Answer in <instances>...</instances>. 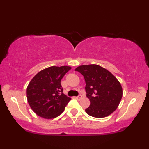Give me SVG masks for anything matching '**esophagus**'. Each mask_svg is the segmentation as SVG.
Here are the masks:
<instances>
[{"label":"esophagus","instance_id":"1","mask_svg":"<svg viewBox=\"0 0 149 149\" xmlns=\"http://www.w3.org/2000/svg\"><path fill=\"white\" fill-rule=\"evenodd\" d=\"M83 97V96L81 95H79V96H77V97H75V98H76L77 100H80Z\"/></svg>","mask_w":149,"mask_h":149}]
</instances>
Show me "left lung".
<instances>
[{
	"mask_svg": "<svg viewBox=\"0 0 149 149\" xmlns=\"http://www.w3.org/2000/svg\"><path fill=\"white\" fill-rule=\"evenodd\" d=\"M84 77L87 97L90 105L85 112L91 117L103 118L117 109L123 89L117 79L107 69L97 64L82 65L75 68Z\"/></svg>",
	"mask_w": 149,
	"mask_h": 149,
	"instance_id": "1",
	"label": "left lung"
}]
</instances>
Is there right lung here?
Masks as SVG:
<instances>
[{
    "label": "right lung",
    "instance_id": "1",
    "mask_svg": "<svg viewBox=\"0 0 149 149\" xmlns=\"http://www.w3.org/2000/svg\"><path fill=\"white\" fill-rule=\"evenodd\" d=\"M70 66H50L38 72L26 89L28 102L32 111L44 119L61 115L71 98L63 93L61 80Z\"/></svg>",
    "mask_w": 149,
    "mask_h": 149
}]
</instances>
